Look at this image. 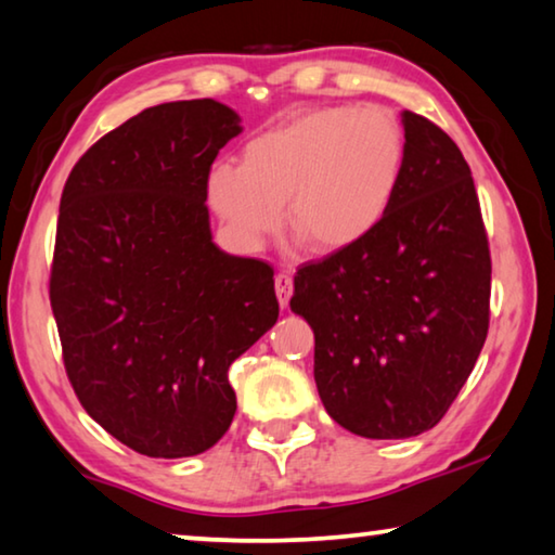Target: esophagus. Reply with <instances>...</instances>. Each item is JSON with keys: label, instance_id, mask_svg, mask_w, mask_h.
<instances>
[{"label": "esophagus", "instance_id": "esophagus-1", "mask_svg": "<svg viewBox=\"0 0 555 555\" xmlns=\"http://www.w3.org/2000/svg\"><path fill=\"white\" fill-rule=\"evenodd\" d=\"M274 284H276L279 304H281V308H286L288 300H291V294H294V276L286 274V271H281V274H276Z\"/></svg>", "mask_w": 555, "mask_h": 555}]
</instances>
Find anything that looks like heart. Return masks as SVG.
<instances>
[{"label":"heart","instance_id":"heart-1","mask_svg":"<svg viewBox=\"0 0 555 555\" xmlns=\"http://www.w3.org/2000/svg\"><path fill=\"white\" fill-rule=\"evenodd\" d=\"M403 158V129L387 109H311L247 142L242 166H215L208 195L242 247H264L286 203L291 232L315 251H337L389 212Z\"/></svg>","mask_w":555,"mask_h":555}]
</instances>
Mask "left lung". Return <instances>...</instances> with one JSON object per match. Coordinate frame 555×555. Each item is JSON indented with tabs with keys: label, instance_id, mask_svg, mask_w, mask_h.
I'll return each instance as SVG.
<instances>
[{
	"label": "left lung",
	"instance_id": "8db88e82",
	"mask_svg": "<svg viewBox=\"0 0 555 555\" xmlns=\"http://www.w3.org/2000/svg\"><path fill=\"white\" fill-rule=\"evenodd\" d=\"M406 158L384 220L362 242L296 271L291 311L315 333V387L354 436L434 428L490 331L492 259L457 144L403 112Z\"/></svg>",
	"mask_w": 555,
	"mask_h": 555
}]
</instances>
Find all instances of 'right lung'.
Here are the masks:
<instances>
[{"label": "right lung", "mask_w": 555, "mask_h": 555, "mask_svg": "<svg viewBox=\"0 0 555 555\" xmlns=\"http://www.w3.org/2000/svg\"><path fill=\"white\" fill-rule=\"evenodd\" d=\"M242 131L215 100L149 107L78 158L49 296L75 397L119 443L188 457L230 428L228 370L279 318L274 269L212 244L208 178Z\"/></svg>", "instance_id": "obj_1"}]
</instances>
